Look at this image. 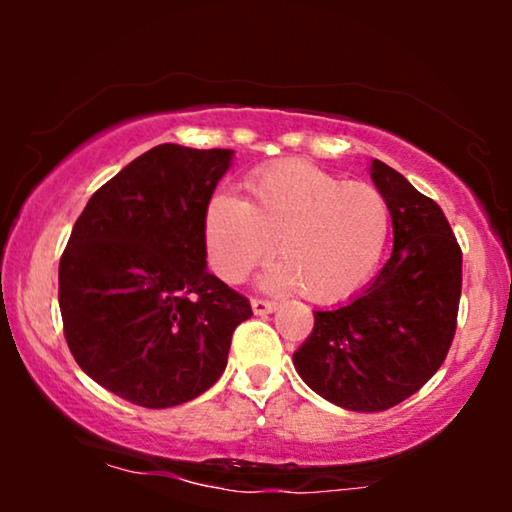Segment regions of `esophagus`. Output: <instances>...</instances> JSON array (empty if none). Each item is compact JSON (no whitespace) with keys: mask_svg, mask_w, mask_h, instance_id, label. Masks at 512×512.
Here are the masks:
<instances>
[{"mask_svg":"<svg viewBox=\"0 0 512 512\" xmlns=\"http://www.w3.org/2000/svg\"><path fill=\"white\" fill-rule=\"evenodd\" d=\"M251 310H254V314H270L272 310H277V303L263 298H251Z\"/></svg>","mask_w":512,"mask_h":512,"instance_id":"obj_1","label":"esophagus"}]
</instances>
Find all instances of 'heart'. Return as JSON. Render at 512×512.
<instances>
[{
    "label": "heart",
    "instance_id": "heart-1",
    "mask_svg": "<svg viewBox=\"0 0 512 512\" xmlns=\"http://www.w3.org/2000/svg\"><path fill=\"white\" fill-rule=\"evenodd\" d=\"M389 205L377 188L345 184L305 160H282L247 181V200L214 193L205 209L212 268L242 282L272 254L268 284L298 286L314 303L352 296L380 263Z\"/></svg>",
    "mask_w": 512,
    "mask_h": 512
}]
</instances>
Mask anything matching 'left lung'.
<instances>
[{
    "mask_svg": "<svg viewBox=\"0 0 512 512\" xmlns=\"http://www.w3.org/2000/svg\"><path fill=\"white\" fill-rule=\"evenodd\" d=\"M370 177L389 205L391 258L361 296L314 312L293 354L307 387L354 412L394 408L436 375L461 298V249L443 209L382 160Z\"/></svg>",
    "mask_w": 512,
    "mask_h": 512,
    "instance_id": "left-lung-1",
    "label": "left lung"
}]
</instances>
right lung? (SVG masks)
Instances as JSON below:
<instances>
[{"mask_svg":"<svg viewBox=\"0 0 512 512\" xmlns=\"http://www.w3.org/2000/svg\"><path fill=\"white\" fill-rule=\"evenodd\" d=\"M230 149L160 144L97 188L60 258L58 300L83 373L142 408L219 380L249 300L207 272L205 209Z\"/></svg>","mask_w":512,"mask_h":512,"instance_id":"right-lung-1","label":"right lung"}]
</instances>
